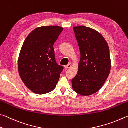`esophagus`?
Listing matches in <instances>:
<instances>
[{"mask_svg": "<svg viewBox=\"0 0 128 128\" xmlns=\"http://www.w3.org/2000/svg\"><path fill=\"white\" fill-rule=\"evenodd\" d=\"M71 68V65L70 64H68V65H66L65 66L66 68Z\"/></svg>", "mask_w": 128, "mask_h": 128, "instance_id": "1", "label": "esophagus"}]
</instances>
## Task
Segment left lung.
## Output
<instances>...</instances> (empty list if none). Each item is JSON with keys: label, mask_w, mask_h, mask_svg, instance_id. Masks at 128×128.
<instances>
[{"label": "left lung", "mask_w": 128, "mask_h": 128, "mask_svg": "<svg viewBox=\"0 0 128 128\" xmlns=\"http://www.w3.org/2000/svg\"><path fill=\"white\" fill-rule=\"evenodd\" d=\"M81 58L76 76L72 79L74 90L82 96L98 92L111 70L109 47L106 40L94 29L84 26L74 27Z\"/></svg>", "instance_id": "left-lung-1"}]
</instances>
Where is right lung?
I'll use <instances>...</instances> for the list:
<instances>
[{
    "label": "right lung",
    "instance_id": "add662e5",
    "mask_svg": "<svg viewBox=\"0 0 128 128\" xmlns=\"http://www.w3.org/2000/svg\"><path fill=\"white\" fill-rule=\"evenodd\" d=\"M64 28L58 26L35 28L24 40L18 67L22 82L34 93L44 94L52 91L64 67L57 64L53 45Z\"/></svg>",
    "mask_w": 128,
    "mask_h": 128
}]
</instances>
